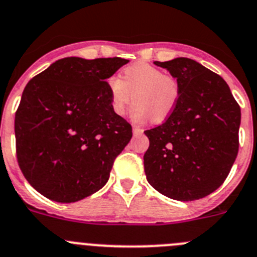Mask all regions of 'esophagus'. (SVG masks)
I'll list each match as a JSON object with an SVG mask.
<instances>
[{
    "mask_svg": "<svg viewBox=\"0 0 257 257\" xmlns=\"http://www.w3.org/2000/svg\"><path fill=\"white\" fill-rule=\"evenodd\" d=\"M133 133H134V136H139V135H143L144 130H143V128H140V127H134Z\"/></svg>",
    "mask_w": 257,
    "mask_h": 257,
    "instance_id": "1",
    "label": "esophagus"
}]
</instances>
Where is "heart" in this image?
I'll use <instances>...</instances> for the list:
<instances>
[{
	"label": "heart",
	"mask_w": 257,
	"mask_h": 257,
	"mask_svg": "<svg viewBox=\"0 0 257 257\" xmlns=\"http://www.w3.org/2000/svg\"><path fill=\"white\" fill-rule=\"evenodd\" d=\"M107 89L113 112L122 116L134 102L131 119L144 123L150 118L161 122L173 112L177 104L180 89L175 79L164 75L161 69L145 62L128 66L122 71V79L110 76Z\"/></svg>",
	"instance_id": "heart-1"
}]
</instances>
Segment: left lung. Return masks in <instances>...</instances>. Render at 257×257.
<instances>
[{
	"instance_id": "1",
	"label": "left lung",
	"mask_w": 257,
	"mask_h": 257,
	"mask_svg": "<svg viewBox=\"0 0 257 257\" xmlns=\"http://www.w3.org/2000/svg\"><path fill=\"white\" fill-rule=\"evenodd\" d=\"M154 65L177 80L180 95L167 121L145 131L147 180L171 199H201L224 182L236 161L241 108L223 77L191 58Z\"/></svg>"
}]
</instances>
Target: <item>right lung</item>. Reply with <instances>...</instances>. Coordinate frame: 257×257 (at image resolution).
<instances>
[{
  "label": "right lung",
  "mask_w": 257,
  "mask_h": 257,
  "mask_svg": "<svg viewBox=\"0 0 257 257\" xmlns=\"http://www.w3.org/2000/svg\"><path fill=\"white\" fill-rule=\"evenodd\" d=\"M128 60L66 57L25 86L15 114L18 162L28 182L57 202L99 191L131 124L113 112L107 79Z\"/></svg>",
  "instance_id": "add662e5"
}]
</instances>
